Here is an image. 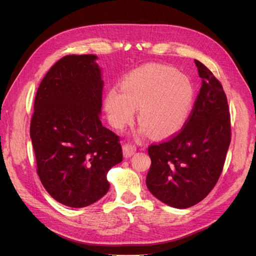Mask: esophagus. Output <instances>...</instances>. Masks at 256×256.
I'll use <instances>...</instances> for the list:
<instances>
[{"mask_svg": "<svg viewBox=\"0 0 256 256\" xmlns=\"http://www.w3.org/2000/svg\"><path fill=\"white\" fill-rule=\"evenodd\" d=\"M122 150H124V154H125V157H126V158H129V157L132 156V154L136 152V145H134V144L127 143V144L124 145Z\"/></svg>", "mask_w": 256, "mask_h": 256, "instance_id": "obj_1", "label": "esophagus"}]
</instances>
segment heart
Segmentation results:
<instances>
[{
  "instance_id": "obj_1",
  "label": "heart",
  "mask_w": 256,
  "mask_h": 256,
  "mask_svg": "<svg viewBox=\"0 0 256 256\" xmlns=\"http://www.w3.org/2000/svg\"><path fill=\"white\" fill-rule=\"evenodd\" d=\"M193 95L187 76L166 65L148 64L124 76L120 88L113 86L106 92L104 110L111 125L120 130L132 122L138 108L143 132L166 138L187 122Z\"/></svg>"
}]
</instances>
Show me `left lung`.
<instances>
[{
    "label": "left lung",
    "instance_id": "left-lung-1",
    "mask_svg": "<svg viewBox=\"0 0 256 256\" xmlns=\"http://www.w3.org/2000/svg\"><path fill=\"white\" fill-rule=\"evenodd\" d=\"M202 86L182 128L148 146L146 186L161 202L188 208L204 200L222 173L230 143V115L222 84L194 60Z\"/></svg>",
    "mask_w": 256,
    "mask_h": 256
}]
</instances>
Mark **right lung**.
Returning a JSON list of instances; mask_svg holds the SVG:
<instances>
[{"mask_svg": "<svg viewBox=\"0 0 256 256\" xmlns=\"http://www.w3.org/2000/svg\"><path fill=\"white\" fill-rule=\"evenodd\" d=\"M96 56L58 60L38 86L30 134L37 174L60 204L85 207L110 188L106 173L122 160L120 136L102 126Z\"/></svg>", "mask_w": 256, "mask_h": 256, "instance_id": "right-lung-1", "label": "right lung"}]
</instances>
